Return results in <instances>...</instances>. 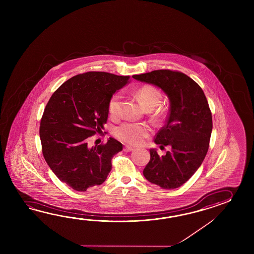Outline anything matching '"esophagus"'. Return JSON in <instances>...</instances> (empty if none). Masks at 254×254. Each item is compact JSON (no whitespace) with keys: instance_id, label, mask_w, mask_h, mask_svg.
Wrapping results in <instances>:
<instances>
[{"instance_id":"esophagus-1","label":"esophagus","mask_w":254,"mask_h":254,"mask_svg":"<svg viewBox=\"0 0 254 254\" xmlns=\"http://www.w3.org/2000/svg\"><path fill=\"white\" fill-rule=\"evenodd\" d=\"M133 150H134V148L130 147V146H125V148H124V151H126V152L133 151Z\"/></svg>"}]
</instances>
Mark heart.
<instances>
[{
    "label": "heart",
    "mask_w": 254,
    "mask_h": 254,
    "mask_svg": "<svg viewBox=\"0 0 254 254\" xmlns=\"http://www.w3.org/2000/svg\"><path fill=\"white\" fill-rule=\"evenodd\" d=\"M136 96L140 104L147 110H153L156 108L162 101V93L157 89L156 87L150 84H146L138 89L136 92ZM122 99L123 95L121 92L114 93L110 98L108 103L109 114L112 117H118L121 114L122 109ZM164 115L162 109L156 110L152 117L154 119H162ZM151 129L148 125L143 124H135V123H124L117 126L114 129V133L119 138L128 144L137 145L140 144L142 140L150 134Z\"/></svg>",
    "instance_id": "1"
}]
</instances>
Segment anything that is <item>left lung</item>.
<instances>
[{
	"instance_id": "left-lung-1",
	"label": "left lung",
	"mask_w": 254,
	"mask_h": 254,
	"mask_svg": "<svg viewBox=\"0 0 254 254\" xmlns=\"http://www.w3.org/2000/svg\"><path fill=\"white\" fill-rule=\"evenodd\" d=\"M132 77L161 88L170 100L166 125L154 141L171 150L159 156L151 149L143 175L162 189L178 188L199 169L209 149L212 118L205 94L197 82L177 70H152Z\"/></svg>"
}]
</instances>
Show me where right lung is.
I'll list each match as a JSON object with an SVG mask.
<instances>
[{"label":"right lung","mask_w":254,"mask_h":254,"mask_svg":"<svg viewBox=\"0 0 254 254\" xmlns=\"http://www.w3.org/2000/svg\"><path fill=\"white\" fill-rule=\"evenodd\" d=\"M129 76L88 71L73 76L54 92L40 125L43 157L61 182L78 191L104 183L113 157L123 144L110 138L88 147L91 136L103 133L110 98L129 82Z\"/></svg>","instance_id":"obj_1"}]
</instances>
